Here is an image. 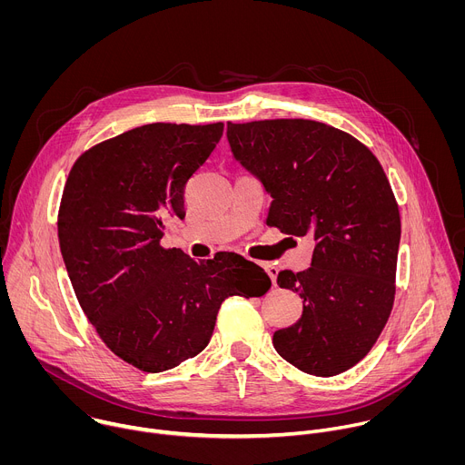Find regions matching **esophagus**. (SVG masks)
Masks as SVG:
<instances>
[{
    "label": "esophagus",
    "mask_w": 465,
    "mask_h": 465,
    "mask_svg": "<svg viewBox=\"0 0 465 465\" xmlns=\"http://www.w3.org/2000/svg\"><path fill=\"white\" fill-rule=\"evenodd\" d=\"M262 267H264V271L269 272V276L272 280V285L276 287L278 285V269L274 267V264H271V262H262Z\"/></svg>",
    "instance_id": "34e87169"
}]
</instances>
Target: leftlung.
<instances>
[{"label": "left lung", "mask_w": 465, "mask_h": 465, "mask_svg": "<svg viewBox=\"0 0 465 465\" xmlns=\"http://www.w3.org/2000/svg\"><path fill=\"white\" fill-rule=\"evenodd\" d=\"M226 136L272 196L267 224L314 241L307 271L278 276L303 312L272 344L305 373L339 375L366 357L393 305L401 221L388 178L368 147L325 123H228Z\"/></svg>", "instance_id": "8db88e82"}]
</instances>
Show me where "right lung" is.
I'll return each instance as SVG.
<instances>
[{
	"label": "right lung",
	"instance_id": "add662e5",
	"mask_svg": "<svg viewBox=\"0 0 465 465\" xmlns=\"http://www.w3.org/2000/svg\"><path fill=\"white\" fill-rule=\"evenodd\" d=\"M223 123H153L84 153L65 182L58 241L77 300L124 362L158 373L201 353L221 303L262 296L271 278L241 255L196 262L160 241L183 219V187L219 140Z\"/></svg>",
	"mask_w": 465,
	"mask_h": 465
}]
</instances>
